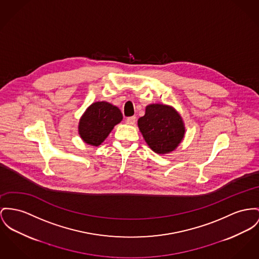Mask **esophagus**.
Instances as JSON below:
<instances>
[{"instance_id": "1", "label": "esophagus", "mask_w": 259, "mask_h": 259, "mask_svg": "<svg viewBox=\"0 0 259 259\" xmlns=\"http://www.w3.org/2000/svg\"><path fill=\"white\" fill-rule=\"evenodd\" d=\"M136 121H137V118H136V117H130V118H127V119L125 120V122H126L127 124H130V125L135 124Z\"/></svg>"}]
</instances>
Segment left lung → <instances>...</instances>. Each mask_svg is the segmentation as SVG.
Segmentation results:
<instances>
[{
    "instance_id": "obj_1",
    "label": "left lung",
    "mask_w": 259,
    "mask_h": 259,
    "mask_svg": "<svg viewBox=\"0 0 259 259\" xmlns=\"http://www.w3.org/2000/svg\"><path fill=\"white\" fill-rule=\"evenodd\" d=\"M138 125L147 145L157 154L171 153L183 141L185 122L179 112L166 104H149Z\"/></svg>"
}]
</instances>
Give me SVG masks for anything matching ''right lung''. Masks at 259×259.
Masks as SVG:
<instances>
[{
    "instance_id": "right-lung-1",
    "label": "right lung",
    "mask_w": 259,
    "mask_h": 259,
    "mask_svg": "<svg viewBox=\"0 0 259 259\" xmlns=\"http://www.w3.org/2000/svg\"><path fill=\"white\" fill-rule=\"evenodd\" d=\"M121 120L122 114L117 106L106 101L94 102L79 120L78 135L87 144L99 146Z\"/></svg>"
}]
</instances>
